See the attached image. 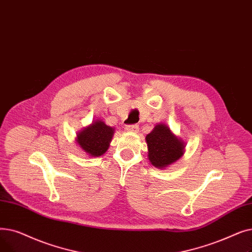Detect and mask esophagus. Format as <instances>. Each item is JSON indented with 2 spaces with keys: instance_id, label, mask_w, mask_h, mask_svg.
<instances>
[{
  "instance_id": "obj_1",
  "label": "esophagus",
  "mask_w": 252,
  "mask_h": 252,
  "mask_svg": "<svg viewBox=\"0 0 252 252\" xmlns=\"http://www.w3.org/2000/svg\"><path fill=\"white\" fill-rule=\"evenodd\" d=\"M126 131H129V132H137L138 131V125L132 124V125H127L125 127Z\"/></svg>"
}]
</instances>
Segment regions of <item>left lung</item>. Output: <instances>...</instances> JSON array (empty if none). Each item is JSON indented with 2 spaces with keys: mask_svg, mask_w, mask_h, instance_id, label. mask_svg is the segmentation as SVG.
Here are the masks:
<instances>
[{
  "mask_svg": "<svg viewBox=\"0 0 252 252\" xmlns=\"http://www.w3.org/2000/svg\"><path fill=\"white\" fill-rule=\"evenodd\" d=\"M149 160L157 168H165L182 157L185 143L170 131L169 127L159 124L146 137Z\"/></svg>",
  "mask_w": 252,
  "mask_h": 252,
  "instance_id": "8db88e82",
  "label": "left lung"
}]
</instances>
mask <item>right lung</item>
I'll list each match as a JSON object with an SVG mask.
<instances>
[{
  "label": "right lung",
  "instance_id": "obj_1",
  "mask_svg": "<svg viewBox=\"0 0 252 252\" xmlns=\"http://www.w3.org/2000/svg\"><path fill=\"white\" fill-rule=\"evenodd\" d=\"M113 134L114 129L98 120L81 131L78 134L77 141L81 149L85 151L89 156L98 157L109 149Z\"/></svg>",
  "mask_w": 252,
  "mask_h": 252
}]
</instances>
